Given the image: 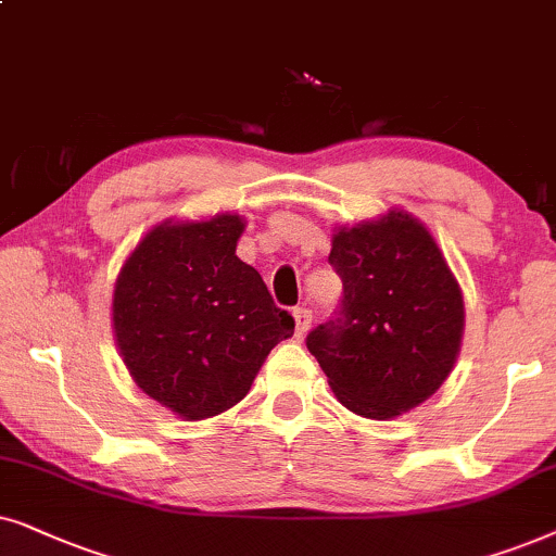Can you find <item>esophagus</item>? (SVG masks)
Returning a JSON list of instances; mask_svg holds the SVG:
<instances>
[{
    "instance_id": "1",
    "label": "esophagus",
    "mask_w": 556,
    "mask_h": 556,
    "mask_svg": "<svg viewBox=\"0 0 556 556\" xmlns=\"http://www.w3.org/2000/svg\"><path fill=\"white\" fill-rule=\"evenodd\" d=\"M309 323H313V313L307 307H294V332H298V338L309 330Z\"/></svg>"
}]
</instances>
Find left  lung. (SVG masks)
<instances>
[{
  "mask_svg": "<svg viewBox=\"0 0 556 556\" xmlns=\"http://www.w3.org/2000/svg\"><path fill=\"white\" fill-rule=\"evenodd\" d=\"M328 262L343 279L332 320L307 351L338 402L368 419H391L438 391L460 353L465 307L455 274L419 218L389 211L332 233Z\"/></svg>",
  "mask_w": 556,
  "mask_h": 556,
  "instance_id": "8db88e82",
  "label": "left lung"
}]
</instances>
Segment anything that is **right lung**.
I'll return each instance as SVG.
<instances>
[{"instance_id": "add662e5", "label": "right lung", "mask_w": 556, "mask_h": 556, "mask_svg": "<svg viewBox=\"0 0 556 556\" xmlns=\"http://www.w3.org/2000/svg\"><path fill=\"white\" fill-rule=\"evenodd\" d=\"M243 218L165 220L131 251L111 320L124 366L147 396L195 421L249 394L279 340L294 332L262 274L236 256Z\"/></svg>"}]
</instances>
